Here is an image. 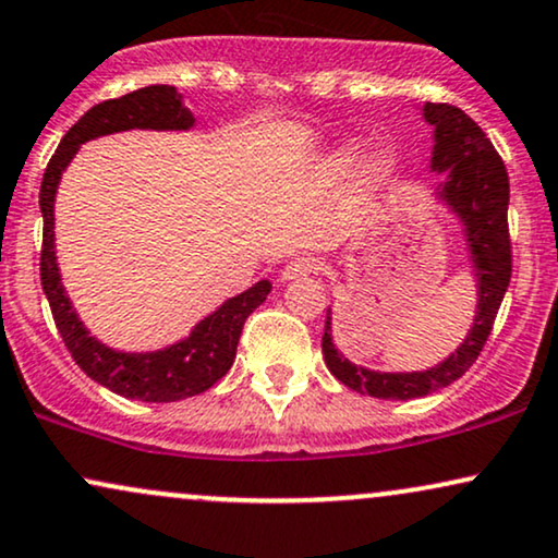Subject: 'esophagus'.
I'll list each match as a JSON object with an SVG mask.
<instances>
[{
  "label": "esophagus",
  "instance_id": "obj_1",
  "mask_svg": "<svg viewBox=\"0 0 558 558\" xmlns=\"http://www.w3.org/2000/svg\"><path fill=\"white\" fill-rule=\"evenodd\" d=\"M314 272H317V259L308 257V254H301V257H293L283 267V280H296V278H304V275H314Z\"/></svg>",
  "mask_w": 558,
  "mask_h": 558
}]
</instances>
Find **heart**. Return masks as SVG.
<instances>
[{"mask_svg":"<svg viewBox=\"0 0 558 558\" xmlns=\"http://www.w3.org/2000/svg\"><path fill=\"white\" fill-rule=\"evenodd\" d=\"M353 158H355V145L340 147V150L330 158V173H345L353 166ZM389 163H392V160H389L385 150L374 153L366 163V184L368 186L381 184L389 173Z\"/></svg>","mask_w":558,"mask_h":558,"instance_id":"obj_1","label":"heart"}]
</instances>
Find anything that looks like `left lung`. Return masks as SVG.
Masks as SVG:
<instances>
[{
  "label": "left lung",
  "instance_id": "8db88e82",
  "mask_svg": "<svg viewBox=\"0 0 558 558\" xmlns=\"http://www.w3.org/2000/svg\"><path fill=\"white\" fill-rule=\"evenodd\" d=\"M426 122L434 126V158L432 169L445 171L441 197L454 207L465 223L468 246L475 275H478V314L473 330L458 351L445 364L413 374H381L355 366L332 345V317L327 308L322 353L330 372L345 387L379 400H413L426 398L436 389L452 385L478 359L494 319L505 301L509 278H512V239H509L507 207H509V177L505 160L494 150L486 132L458 106L426 104Z\"/></svg>",
  "mask_w": 558,
  "mask_h": 558
}]
</instances>
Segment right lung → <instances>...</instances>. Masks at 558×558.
<instances>
[{
	"instance_id": "right-lung-1",
	"label": "right lung",
	"mask_w": 558,
	"mask_h": 558,
	"mask_svg": "<svg viewBox=\"0 0 558 558\" xmlns=\"http://www.w3.org/2000/svg\"><path fill=\"white\" fill-rule=\"evenodd\" d=\"M194 124L192 111L181 104L173 85H150L126 93L122 98L104 100L93 106L77 124L70 126L62 143L46 166L41 194L44 213V244H41V286L49 299L53 325L62 335L66 351L72 353L75 364L83 368L98 385L109 387L111 392L130 400L143 402H173L205 392L215 381L223 379L236 359V345L244 330V322L270 293V283L259 280L250 291L228 299L218 312L205 317L194 327L192 335L181 343L158 353H119L100 345L90 338L72 312L66 299L62 278H59L57 252H53V194L59 179L66 169L77 147L100 134L124 132V130H190Z\"/></svg>"
}]
</instances>
